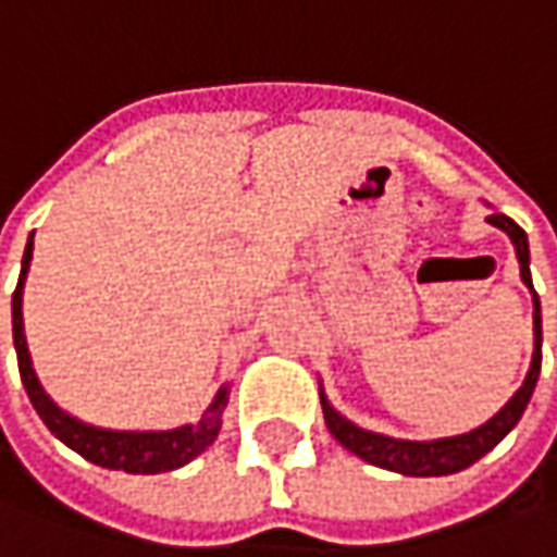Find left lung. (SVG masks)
Returning a JSON list of instances; mask_svg holds the SVG:
<instances>
[{"mask_svg": "<svg viewBox=\"0 0 557 557\" xmlns=\"http://www.w3.org/2000/svg\"><path fill=\"white\" fill-rule=\"evenodd\" d=\"M487 221L493 227H499L503 234H508V240L515 246V256H518L521 280H524V286L533 296V357H530L528 375H524L521 388L508 397L506 407L496 416H490L484 425H478V429H471L466 434H453V437H434V441H404V437H388V434L360 429L348 416H342L320 388V404H323V419H326L330 434L345 450H351L370 466L397 471V474H410V478L456 474V471L474 466L481 456H487L518 425V419L528 410L533 388H536V379H540V367H543V311H540V296L533 293V280H530L528 234L496 209L490 212Z\"/></svg>", "mask_w": 557, "mask_h": 557, "instance_id": "8db88e82", "label": "left lung"}]
</instances>
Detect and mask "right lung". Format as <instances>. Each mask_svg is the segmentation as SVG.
Instances as JSON below:
<instances>
[{"label": "right lung", "instance_id": "right-lung-1", "mask_svg": "<svg viewBox=\"0 0 557 557\" xmlns=\"http://www.w3.org/2000/svg\"><path fill=\"white\" fill-rule=\"evenodd\" d=\"M29 261H33V234H29L27 249H24L17 289L11 296V330H14V351H17L21 382L27 388L33 410L39 412V419L46 422V429L88 462H95L101 469L128 471V474H160V471L182 469L190 459H197L202 450H209L221 432V422H224L221 416H224L227 400H231V385H221L219 394L212 397V404L202 410L197 422H187V425H178V429H165V432L101 429V425H91V422L70 416L67 410H61L51 400L36 370H33V357H29L27 336H24V283H27L29 274Z\"/></svg>", "mask_w": 557, "mask_h": 557}]
</instances>
